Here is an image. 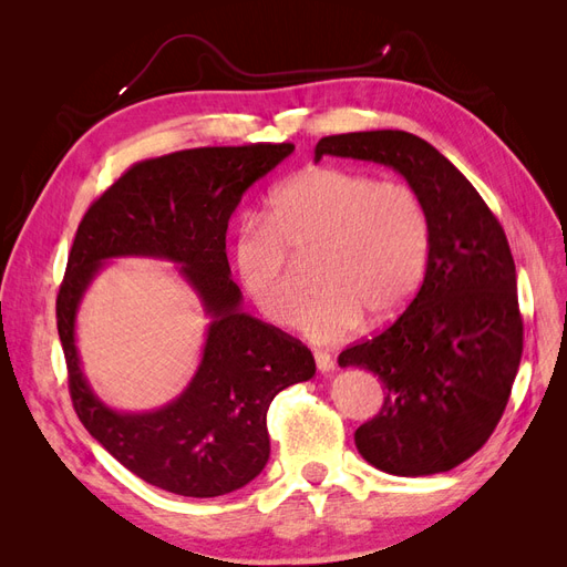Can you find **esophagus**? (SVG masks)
<instances>
[{"instance_id": "obj_1", "label": "esophagus", "mask_w": 567, "mask_h": 567, "mask_svg": "<svg viewBox=\"0 0 567 567\" xmlns=\"http://www.w3.org/2000/svg\"><path fill=\"white\" fill-rule=\"evenodd\" d=\"M315 362H317V369H319L321 373H331V371L336 369L333 357H331L329 352H323V350H317V352H315Z\"/></svg>"}]
</instances>
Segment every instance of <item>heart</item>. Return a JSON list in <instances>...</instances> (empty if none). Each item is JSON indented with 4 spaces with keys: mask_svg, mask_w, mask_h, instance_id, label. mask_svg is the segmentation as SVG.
I'll list each match as a JSON object with an SVG mask.
<instances>
[{
    "mask_svg": "<svg viewBox=\"0 0 567 567\" xmlns=\"http://www.w3.org/2000/svg\"><path fill=\"white\" fill-rule=\"evenodd\" d=\"M433 225L414 186L321 165L281 182L262 217L246 219L231 244L238 286L265 319L288 323L300 300L290 252H315L319 286L298 312L315 342L350 336L364 315H400L425 277Z\"/></svg>",
    "mask_w": 567,
    "mask_h": 567,
    "instance_id": "heart-1",
    "label": "heart"
}]
</instances>
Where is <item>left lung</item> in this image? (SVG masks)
Returning a JSON list of instances; mask_svg holds the SVG:
<instances>
[{
  "label": "left lung",
  "instance_id": "obj_1",
  "mask_svg": "<svg viewBox=\"0 0 567 567\" xmlns=\"http://www.w3.org/2000/svg\"><path fill=\"white\" fill-rule=\"evenodd\" d=\"M323 156L392 167L414 186L433 225L416 298L385 331L342 350L383 383L379 414L357 427L371 466L419 477L456 468L494 433L523 354L516 262L475 186L416 134L373 130L323 136Z\"/></svg>",
  "mask_w": 567,
  "mask_h": 567
}]
</instances>
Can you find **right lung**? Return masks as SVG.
Segmentation results:
<instances>
[{
  "mask_svg": "<svg viewBox=\"0 0 567 567\" xmlns=\"http://www.w3.org/2000/svg\"><path fill=\"white\" fill-rule=\"evenodd\" d=\"M293 148L205 146L136 163L80 221L56 298L71 400L101 447L153 487L208 499L248 485L269 458L271 400L317 371L300 340L241 310L227 260L236 205ZM130 254L182 264L212 317L195 379L179 399L142 415L115 412L95 398L74 346L83 290L106 259Z\"/></svg>",
  "mask_w": 567,
  "mask_h": 567,
  "instance_id": "add662e5",
  "label": "right lung"
}]
</instances>
